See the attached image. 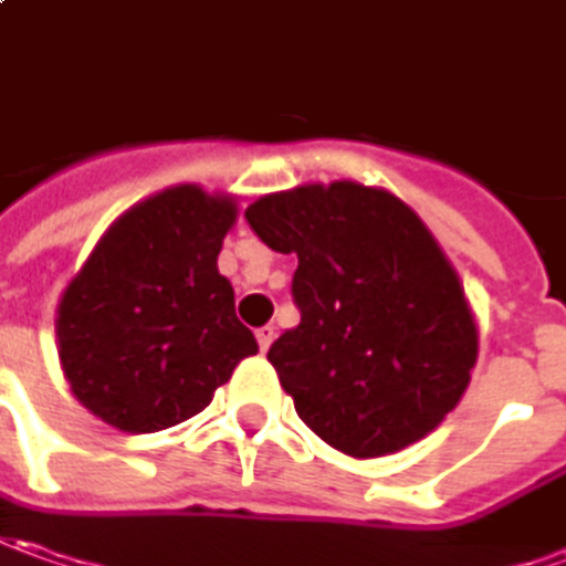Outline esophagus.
<instances>
[{
  "mask_svg": "<svg viewBox=\"0 0 566 566\" xmlns=\"http://www.w3.org/2000/svg\"><path fill=\"white\" fill-rule=\"evenodd\" d=\"M256 342H260V350H269L272 342H275V328H272V325H263V328L256 332Z\"/></svg>",
  "mask_w": 566,
  "mask_h": 566,
  "instance_id": "34e87169",
  "label": "esophagus"
}]
</instances>
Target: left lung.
Segmentation results:
<instances>
[{
  "label": "left lung",
  "mask_w": 566,
  "mask_h": 566,
  "mask_svg": "<svg viewBox=\"0 0 566 566\" xmlns=\"http://www.w3.org/2000/svg\"><path fill=\"white\" fill-rule=\"evenodd\" d=\"M265 247L297 253L301 325L269 347L297 417L350 458L429 436L470 385L476 322L458 272L388 190L335 181L244 212Z\"/></svg>",
  "instance_id": "obj_1"
}]
</instances>
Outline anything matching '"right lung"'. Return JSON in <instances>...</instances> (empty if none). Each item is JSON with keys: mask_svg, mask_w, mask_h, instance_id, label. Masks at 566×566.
<instances>
[{"mask_svg": "<svg viewBox=\"0 0 566 566\" xmlns=\"http://www.w3.org/2000/svg\"><path fill=\"white\" fill-rule=\"evenodd\" d=\"M231 197L168 187L103 234L59 303V357L74 398L122 432L197 417L260 344L234 313L219 250Z\"/></svg>", "mask_w": 566, "mask_h": 566, "instance_id": "1", "label": "right lung"}]
</instances>
